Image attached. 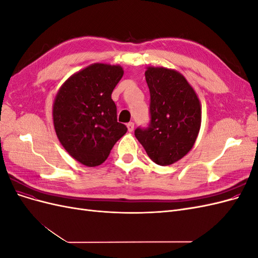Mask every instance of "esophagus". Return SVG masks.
Masks as SVG:
<instances>
[{
  "mask_svg": "<svg viewBox=\"0 0 258 258\" xmlns=\"http://www.w3.org/2000/svg\"><path fill=\"white\" fill-rule=\"evenodd\" d=\"M127 128H128V131L129 132H132L135 129V123L134 122H128L127 123Z\"/></svg>",
  "mask_w": 258,
  "mask_h": 258,
  "instance_id": "obj_1",
  "label": "esophagus"
}]
</instances>
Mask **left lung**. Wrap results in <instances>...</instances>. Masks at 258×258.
Segmentation results:
<instances>
[{
  "label": "left lung",
  "mask_w": 258,
  "mask_h": 258,
  "mask_svg": "<svg viewBox=\"0 0 258 258\" xmlns=\"http://www.w3.org/2000/svg\"><path fill=\"white\" fill-rule=\"evenodd\" d=\"M145 80L151 92V123L135 136L146 154L159 166L182 159L196 142L201 126V104L183 74L163 67H147Z\"/></svg>",
  "instance_id": "1"
}]
</instances>
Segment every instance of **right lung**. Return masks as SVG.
I'll use <instances>...</instances> for the list:
<instances>
[{
	"label": "right lung",
	"mask_w": 258,
	"mask_h": 258,
	"mask_svg": "<svg viewBox=\"0 0 258 258\" xmlns=\"http://www.w3.org/2000/svg\"><path fill=\"white\" fill-rule=\"evenodd\" d=\"M123 75L120 66L93 63L62 84L52 104L61 145L87 167L103 163L127 127L117 121L112 92Z\"/></svg>",
	"instance_id": "add662e5"
}]
</instances>
